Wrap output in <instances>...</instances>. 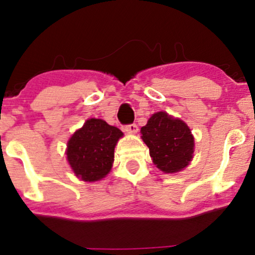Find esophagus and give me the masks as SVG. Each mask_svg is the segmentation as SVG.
Instances as JSON below:
<instances>
[{"label": "esophagus", "instance_id": "34e87169", "mask_svg": "<svg viewBox=\"0 0 255 255\" xmlns=\"http://www.w3.org/2000/svg\"><path fill=\"white\" fill-rule=\"evenodd\" d=\"M125 130L127 131V133H130V134H135L137 131V126L135 124H131V125H127L125 126Z\"/></svg>", "mask_w": 255, "mask_h": 255}]
</instances>
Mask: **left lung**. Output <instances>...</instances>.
I'll return each instance as SVG.
<instances>
[{"instance_id": "8db88e82", "label": "left lung", "mask_w": 255, "mask_h": 255, "mask_svg": "<svg viewBox=\"0 0 255 255\" xmlns=\"http://www.w3.org/2000/svg\"><path fill=\"white\" fill-rule=\"evenodd\" d=\"M141 139L150 150L152 162L163 172H178L191 163L194 137L189 127L170 115L159 111L141 128Z\"/></svg>"}]
</instances>
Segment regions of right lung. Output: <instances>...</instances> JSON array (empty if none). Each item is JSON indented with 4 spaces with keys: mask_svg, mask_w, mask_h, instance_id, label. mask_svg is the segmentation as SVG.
<instances>
[{
    "mask_svg": "<svg viewBox=\"0 0 255 255\" xmlns=\"http://www.w3.org/2000/svg\"><path fill=\"white\" fill-rule=\"evenodd\" d=\"M124 133L101 119H89L71 136L67 159L75 176L95 182L107 176L114 162V151Z\"/></svg>",
    "mask_w": 255,
    "mask_h": 255,
    "instance_id": "obj_1",
    "label": "right lung"
}]
</instances>
